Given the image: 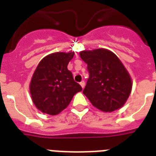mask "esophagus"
I'll list each match as a JSON object with an SVG mask.
<instances>
[{"instance_id": "1", "label": "esophagus", "mask_w": 156, "mask_h": 156, "mask_svg": "<svg viewBox=\"0 0 156 156\" xmlns=\"http://www.w3.org/2000/svg\"><path fill=\"white\" fill-rule=\"evenodd\" d=\"M80 85H81V87H82V88H84V87H85V82H84V81H82V82H81L80 83Z\"/></svg>"}]
</instances>
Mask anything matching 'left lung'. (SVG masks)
Instances as JSON below:
<instances>
[{
    "label": "left lung",
    "instance_id": "left-lung-1",
    "mask_svg": "<svg viewBox=\"0 0 156 156\" xmlns=\"http://www.w3.org/2000/svg\"><path fill=\"white\" fill-rule=\"evenodd\" d=\"M79 55L89 72L83 94L103 112L121 108L130 95L132 80L120 59L105 48L82 51Z\"/></svg>",
    "mask_w": 156,
    "mask_h": 156
}]
</instances>
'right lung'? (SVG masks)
Returning a JSON list of instances; mask_svg holds the SVG:
<instances>
[{
    "label": "right lung",
    "instance_id": "1",
    "mask_svg": "<svg viewBox=\"0 0 156 156\" xmlns=\"http://www.w3.org/2000/svg\"><path fill=\"white\" fill-rule=\"evenodd\" d=\"M74 52H54L40 61L30 83L31 99L40 111L57 115L66 108L73 95L82 90L67 66Z\"/></svg>",
    "mask_w": 156,
    "mask_h": 156
}]
</instances>
